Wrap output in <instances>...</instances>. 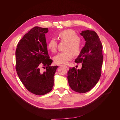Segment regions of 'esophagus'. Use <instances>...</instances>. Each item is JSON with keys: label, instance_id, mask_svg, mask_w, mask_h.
I'll return each mask as SVG.
<instances>
[{"label": "esophagus", "instance_id": "obj_1", "mask_svg": "<svg viewBox=\"0 0 120 120\" xmlns=\"http://www.w3.org/2000/svg\"><path fill=\"white\" fill-rule=\"evenodd\" d=\"M60 66H65V67L68 68V67H67V66H66V65H60Z\"/></svg>", "mask_w": 120, "mask_h": 120}]
</instances>
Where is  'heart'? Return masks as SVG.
<instances>
[{
  "label": "heart",
  "instance_id": "heart-1",
  "mask_svg": "<svg viewBox=\"0 0 120 120\" xmlns=\"http://www.w3.org/2000/svg\"><path fill=\"white\" fill-rule=\"evenodd\" d=\"M58 37L62 41L67 42L65 52L58 53L54 57V61L57 64H66L74 56L78 55L82 50V43L78 34L71 30H66L58 34ZM48 49L52 52H56L57 41L55 38H52L48 43Z\"/></svg>",
  "mask_w": 120,
  "mask_h": 120
}]
</instances>
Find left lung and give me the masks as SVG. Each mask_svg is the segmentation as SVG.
<instances>
[{"instance_id":"1","label":"left lung","mask_w":120,"mask_h":120,"mask_svg":"<svg viewBox=\"0 0 120 120\" xmlns=\"http://www.w3.org/2000/svg\"><path fill=\"white\" fill-rule=\"evenodd\" d=\"M80 34L86 44L75 62L82 63V68L77 70L74 67L70 68L68 72V80L73 90L84 93L93 89L100 78L103 60V46L95 31L83 30Z\"/></svg>"}]
</instances>
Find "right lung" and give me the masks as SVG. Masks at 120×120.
I'll return each mask as SVG.
<instances>
[{"instance_id":"1","label":"right lung","mask_w":120,"mask_h":120,"mask_svg":"<svg viewBox=\"0 0 120 120\" xmlns=\"http://www.w3.org/2000/svg\"><path fill=\"white\" fill-rule=\"evenodd\" d=\"M48 32L47 28L34 27L18 42L15 51L18 76L26 89L37 95L52 90L58 68L50 66L52 60L49 56L45 37Z\"/></svg>"}]
</instances>
